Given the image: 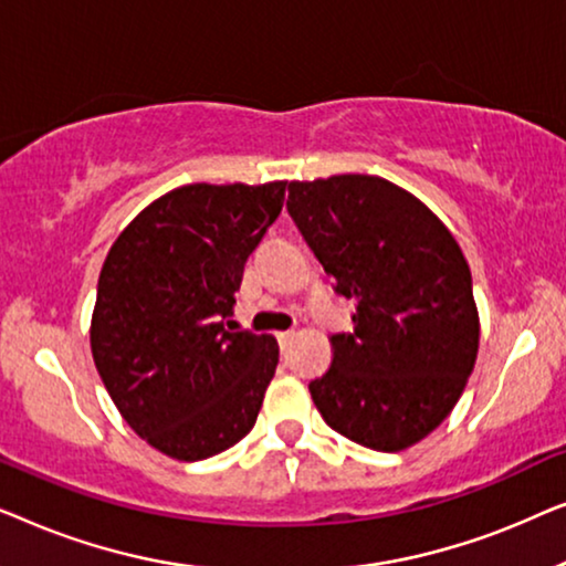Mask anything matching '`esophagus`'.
Returning a JSON list of instances; mask_svg holds the SVG:
<instances>
[{
    "label": "esophagus",
    "mask_w": 566,
    "mask_h": 566,
    "mask_svg": "<svg viewBox=\"0 0 566 566\" xmlns=\"http://www.w3.org/2000/svg\"><path fill=\"white\" fill-rule=\"evenodd\" d=\"M293 339V332H277V345L281 347H289Z\"/></svg>",
    "instance_id": "1"
}]
</instances>
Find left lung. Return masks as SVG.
Segmentation results:
<instances>
[{"mask_svg": "<svg viewBox=\"0 0 566 566\" xmlns=\"http://www.w3.org/2000/svg\"><path fill=\"white\" fill-rule=\"evenodd\" d=\"M289 213L337 293L358 301L308 384L324 422L374 451L428 438L461 399L479 353L471 270L420 198L376 175L293 180Z\"/></svg>", "mask_w": 566, "mask_h": 566, "instance_id": "1", "label": "left lung"}]
</instances>
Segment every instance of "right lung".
Wrapping results in <instances>:
<instances>
[{
	"mask_svg": "<svg viewBox=\"0 0 566 566\" xmlns=\"http://www.w3.org/2000/svg\"><path fill=\"white\" fill-rule=\"evenodd\" d=\"M285 180L192 182L151 200L99 270L90 347L138 438L177 461L254 428L275 376L273 335L229 332L244 262L281 216Z\"/></svg>",
	"mask_w": 566,
	"mask_h": 566,
	"instance_id": "right-lung-1",
	"label": "right lung"
}]
</instances>
